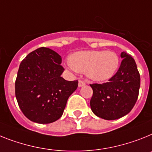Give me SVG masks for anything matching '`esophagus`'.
<instances>
[{
  "label": "esophagus",
  "instance_id": "obj_1",
  "mask_svg": "<svg viewBox=\"0 0 152 152\" xmlns=\"http://www.w3.org/2000/svg\"><path fill=\"white\" fill-rule=\"evenodd\" d=\"M84 85H86V82L85 81H83V80H79V86L80 87L84 86Z\"/></svg>",
  "mask_w": 152,
  "mask_h": 152
}]
</instances>
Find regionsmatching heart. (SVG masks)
<instances>
[{
    "instance_id": "1",
    "label": "heart",
    "mask_w": 152,
    "mask_h": 152,
    "mask_svg": "<svg viewBox=\"0 0 152 152\" xmlns=\"http://www.w3.org/2000/svg\"><path fill=\"white\" fill-rule=\"evenodd\" d=\"M69 62L75 71L86 73L95 81L110 79L119 66V58L111 51H81L70 56Z\"/></svg>"
}]
</instances>
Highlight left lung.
<instances>
[{"label":"left lung","mask_w":152,"mask_h":152,"mask_svg":"<svg viewBox=\"0 0 152 152\" xmlns=\"http://www.w3.org/2000/svg\"><path fill=\"white\" fill-rule=\"evenodd\" d=\"M121 66L107 83H93L94 94L90 107L95 115L105 120H116L131 111L137 101L140 89V74L131 55H121Z\"/></svg>","instance_id":"8db88e82"}]
</instances>
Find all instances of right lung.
Returning <instances> with one entry per match:
<instances>
[{
  "label": "right lung",
  "mask_w": 152,
  "mask_h": 152,
  "mask_svg": "<svg viewBox=\"0 0 152 152\" xmlns=\"http://www.w3.org/2000/svg\"><path fill=\"white\" fill-rule=\"evenodd\" d=\"M62 57L50 48L41 47L30 52L19 66L15 96L19 107L30 121L49 124L62 117L78 80L67 81L61 75Z\"/></svg>",
  "instance_id": "right-lung-1"
}]
</instances>
